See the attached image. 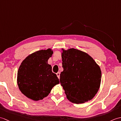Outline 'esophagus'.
Masks as SVG:
<instances>
[{"label":"esophagus","instance_id":"esophagus-1","mask_svg":"<svg viewBox=\"0 0 121 121\" xmlns=\"http://www.w3.org/2000/svg\"><path fill=\"white\" fill-rule=\"evenodd\" d=\"M56 74V75H57V76H58V78H60V73L59 72H58Z\"/></svg>","mask_w":121,"mask_h":121}]
</instances>
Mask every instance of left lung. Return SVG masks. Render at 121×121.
I'll return each mask as SVG.
<instances>
[{
    "label": "left lung",
    "instance_id": "1",
    "mask_svg": "<svg viewBox=\"0 0 121 121\" xmlns=\"http://www.w3.org/2000/svg\"><path fill=\"white\" fill-rule=\"evenodd\" d=\"M61 50L63 71L60 82L66 98L76 104L88 102L100 88L101 71L99 65L84 51L74 48Z\"/></svg>",
    "mask_w": 121,
    "mask_h": 121
}]
</instances>
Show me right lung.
Listing matches in <instances>:
<instances>
[{"label": "right lung", "mask_w": 121, "mask_h": 121, "mask_svg": "<svg viewBox=\"0 0 121 121\" xmlns=\"http://www.w3.org/2000/svg\"><path fill=\"white\" fill-rule=\"evenodd\" d=\"M52 54L53 50L50 48L35 51L25 58L20 65L17 84L20 91L28 98L36 101L42 100L59 84L57 76L48 63Z\"/></svg>", "instance_id": "1"}]
</instances>
